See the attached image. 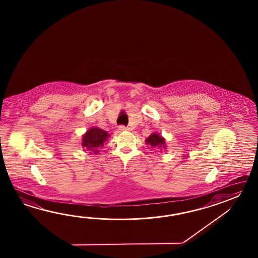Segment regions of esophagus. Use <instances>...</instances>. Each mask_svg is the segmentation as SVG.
Returning a JSON list of instances; mask_svg holds the SVG:
<instances>
[{
	"label": "esophagus",
	"instance_id": "1",
	"mask_svg": "<svg viewBox=\"0 0 258 258\" xmlns=\"http://www.w3.org/2000/svg\"><path fill=\"white\" fill-rule=\"evenodd\" d=\"M119 129H120L121 131H128V130H129L128 127L123 126V125H120Z\"/></svg>",
	"mask_w": 258,
	"mask_h": 258
}]
</instances>
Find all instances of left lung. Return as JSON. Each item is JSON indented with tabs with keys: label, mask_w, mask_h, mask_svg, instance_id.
Wrapping results in <instances>:
<instances>
[{
	"label": "left lung",
	"mask_w": 258,
	"mask_h": 258,
	"mask_svg": "<svg viewBox=\"0 0 258 258\" xmlns=\"http://www.w3.org/2000/svg\"><path fill=\"white\" fill-rule=\"evenodd\" d=\"M146 143H147V145H150L152 148H164V149L166 148L164 137L159 136V135L156 134V133L151 134L146 139Z\"/></svg>",
	"instance_id": "left-lung-1"
}]
</instances>
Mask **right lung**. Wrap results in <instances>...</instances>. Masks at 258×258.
<instances>
[{"mask_svg": "<svg viewBox=\"0 0 258 258\" xmlns=\"http://www.w3.org/2000/svg\"><path fill=\"white\" fill-rule=\"evenodd\" d=\"M110 137L107 132L99 127H92L82 137V147L84 150L92 151L94 154L99 152V148L104 146L108 137ZM91 153V152H90Z\"/></svg>", "mask_w": 258, "mask_h": 258, "instance_id": "add662e5", "label": "right lung"}]
</instances>
